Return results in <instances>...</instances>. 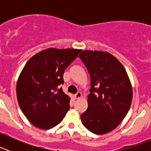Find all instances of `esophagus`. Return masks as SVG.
Segmentation results:
<instances>
[{"label":"esophagus","mask_w":151,"mask_h":151,"mask_svg":"<svg viewBox=\"0 0 151 151\" xmlns=\"http://www.w3.org/2000/svg\"><path fill=\"white\" fill-rule=\"evenodd\" d=\"M75 97H76V99H80L82 97V93L80 91L77 92L76 94H75Z\"/></svg>","instance_id":"1"}]
</instances>
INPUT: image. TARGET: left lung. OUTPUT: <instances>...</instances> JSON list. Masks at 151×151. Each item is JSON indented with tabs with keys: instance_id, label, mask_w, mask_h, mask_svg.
<instances>
[{
	"instance_id": "1",
	"label": "left lung",
	"mask_w": 151,
	"mask_h": 151,
	"mask_svg": "<svg viewBox=\"0 0 151 151\" xmlns=\"http://www.w3.org/2000/svg\"><path fill=\"white\" fill-rule=\"evenodd\" d=\"M78 57L91 77L87 110L81 115L85 128L96 134L110 132L127 115L132 88L125 68L108 52L84 50Z\"/></svg>"
}]
</instances>
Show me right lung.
Instances as JSON below:
<instances>
[{
	"mask_svg": "<svg viewBox=\"0 0 151 151\" xmlns=\"http://www.w3.org/2000/svg\"><path fill=\"white\" fill-rule=\"evenodd\" d=\"M82 50L48 48L35 54L22 69L17 84L19 105L35 127L50 129L61 122L70 98L60 85L63 73Z\"/></svg>",
	"mask_w": 151,
	"mask_h": 151,
	"instance_id": "add662e5",
	"label": "right lung"
}]
</instances>
